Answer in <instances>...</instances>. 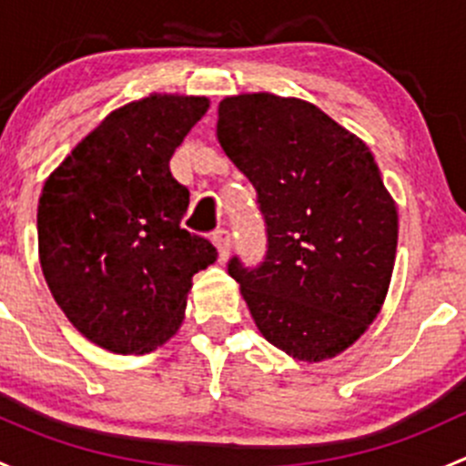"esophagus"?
Wrapping results in <instances>:
<instances>
[{
	"instance_id": "esophagus-1",
	"label": "esophagus",
	"mask_w": 466,
	"mask_h": 466,
	"mask_svg": "<svg viewBox=\"0 0 466 466\" xmlns=\"http://www.w3.org/2000/svg\"><path fill=\"white\" fill-rule=\"evenodd\" d=\"M211 241H214L216 250H218L220 261L228 259V255H229V243H232V237H229L228 229H216V232L211 234Z\"/></svg>"
}]
</instances>
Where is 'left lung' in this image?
Instances as JSON below:
<instances>
[{
    "label": "left lung",
    "instance_id": "left-lung-1",
    "mask_svg": "<svg viewBox=\"0 0 466 466\" xmlns=\"http://www.w3.org/2000/svg\"><path fill=\"white\" fill-rule=\"evenodd\" d=\"M216 135L257 189L268 250L228 272L270 345L307 363L354 345L388 295L399 216L363 139L302 98L228 96Z\"/></svg>",
    "mask_w": 466,
    "mask_h": 466
}]
</instances>
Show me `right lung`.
<instances>
[{"instance_id":"obj_1","label":"right lung","mask_w":466,"mask_h":466,"mask_svg":"<svg viewBox=\"0 0 466 466\" xmlns=\"http://www.w3.org/2000/svg\"><path fill=\"white\" fill-rule=\"evenodd\" d=\"M207 107V96L185 94L128 103L42 187V275L67 320L103 350L146 354L164 345L185 320L191 277L218 257L180 225L189 189L168 168Z\"/></svg>"}]
</instances>
